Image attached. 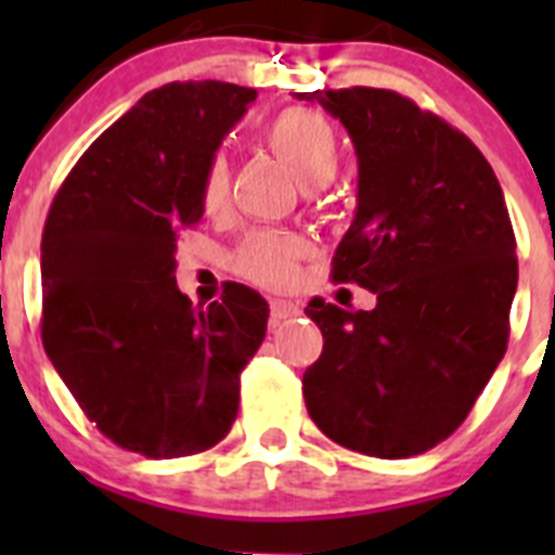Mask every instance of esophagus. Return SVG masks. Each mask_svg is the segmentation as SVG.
Listing matches in <instances>:
<instances>
[{"label":"esophagus","instance_id":"1","mask_svg":"<svg viewBox=\"0 0 555 555\" xmlns=\"http://www.w3.org/2000/svg\"><path fill=\"white\" fill-rule=\"evenodd\" d=\"M269 311H272V322H283V320H292L300 313V306H294L288 300H272L269 302Z\"/></svg>","mask_w":555,"mask_h":555}]
</instances>
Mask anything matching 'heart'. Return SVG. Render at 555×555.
Wrapping results in <instances>:
<instances>
[{
    "label": "heart",
    "instance_id": "b5f03b06",
    "mask_svg": "<svg viewBox=\"0 0 555 555\" xmlns=\"http://www.w3.org/2000/svg\"><path fill=\"white\" fill-rule=\"evenodd\" d=\"M267 139L300 183L325 185L336 175L338 155H341L336 130L320 113L292 107L267 127ZM228 160L222 155H214L205 164L203 183H199L205 210L222 208L228 199ZM302 253H306V244L297 235L283 233V230H258L238 244L230 267L238 278L255 286L283 288L294 281Z\"/></svg>",
    "mask_w": 555,
    "mask_h": 555
}]
</instances>
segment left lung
Returning a JSON list of instances; mask_svg holds the SVG:
<instances>
[{
	"mask_svg": "<svg viewBox=\"0 0 555 555\" xmlns=\"http://www.w3.org/2000/svg\"><path fill=\"white\" fill-rule=\"evenodd\" d=\"M350 132L358 208L333 281L377 294L372 311L308 302L322 356L302 375L306 409L336 444L409 459L473 411L508 345L517 242L489 160L453 125L386 88H325Z\"/></svg>",
	"mask_w": 555,
	"mask_h": 555,
	"instance_id": "obj_1",
	"label": "left lung"
}]
</instances>
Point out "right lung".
Instances as JSON below:
<instances>
[{
  "instance_id": "add662e5",
  "label": "right lung",
  "mask_w": 555,
  "mask_h": 555,
  "mask_svg": "<svg viewBox=\"0 0 555 555\" xmlns=\"http://www.w3.org/2000/svg\"><path fill=\"white\" fill-rule=\"evenodd\" d=\"M255 94L219 80L155 88L82 152L49 205L43 350L88 420L146 459L222 442L267 336L253 288L230 283L194 308L175 283L180 235L203 219L205 164Z\"/></svg>"
}]
</instances>
